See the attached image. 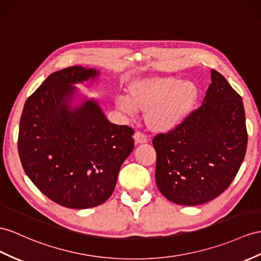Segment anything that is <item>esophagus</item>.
<instances>
[{
  "label": "esophagus",
  "instance_id": "34e87169",
  "mask_svg": "<svg viewBox=\"0 0 261 261\" xmlns=\"http://www.w3.org/2000/svg\"><path fill=\"white\" fill-rule=\"evenodd\" d=\"M134 139H135V143H136V144L146 143V142L148 141L147 135H146L144 132H141V130H137V132L135 133V135H134Z\"/></svg>",
  "mask_w": 261,
  "mask_h": 261
}]
</instances>
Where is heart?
<instances>
[{
  "label": "heart",
  "mask_w": 261,
  "mask_h": 261,
  "mask_svg": "<svg viewBox=\"0 0 261 261\" xmlns=\"http://www.w3.org/2000/svg\"><path fill=\"white\" fill-rule=\"evenodd\" d=\"M197 96L198 91L194 83L164 77L137 83L132 87V97H118L117 105L130 117L137 116L139 109L149 112L151 126L169 132L186 119Z\"/></svg>",
  "instance_id": "1"
}]
</instances>
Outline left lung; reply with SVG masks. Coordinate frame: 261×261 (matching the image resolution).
Returning a JSON list of instances; mask_svg holds the SVG:
<instances>
[{"label":"left lung","mask_w":261,"mask_h":261,"mask_svg":"<svg viewBox=\"0 0 261 261\" xmlns=\"http://www.w3.org/2000/svg\"><path fill=\"white\" fill-rule=\"evenodd\" d=\"M247 143L243 99L224 76L212 69L202 104L175 129L152 138L158 189L178 205L213 200L236 177Z\"/></svg>","instance_id":"8db88e82"}]
</instances>
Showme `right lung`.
<instances>
[{
    "label": "right lung",
    "instance_id": "add662e5",
    "mask_svg": "<svg viewBox=\"0 0 261 261\" xmlns=\"http://www.w3.org/2000/svg\"><path fill=\"white\" fill-rule=\"evenodd\" d=\"M71 66L50 74L25 101L17 149L25 174L50 200L73 209L101 205L134 149V129L109 122L95 100L75 110L72 84L96 77Z\"/></svg>",
    "mask_w": 261,
    "mask_h": 261
}]
</instances>
